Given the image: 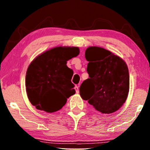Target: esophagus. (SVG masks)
I'll return each mask as SVG.
<instances>
[{
    "label": "esophagus",
    "instance_id": "1",
    "mask_svg": "<svg viewBox=\"0 0 150 150\" xmlns=\"http://www.w3.org/2000/svg\"><path fill=\"white\" fill-rule=\"evenodd\" d=\"M75 91H76V93H79V88L78 86H77V85L75 86Z\"/></svg>",
    "mask_w": 150,
    "mask_h": 150
}]
</instances>
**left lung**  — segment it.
I'll use <instances>...</instances> for the list:
<instances>
[{
	"instance_id": "1",
	"label": "left lung",
	"mask_w": 150,
	"mask_h": 150,
	"mask_svg": "<svg viewBox=\"0 0 150 150\" xmlns=\"http://www.w3.org/2000/svg\"><path fill=\"white\" fill-rule=\"evenodd\" d=\"M89 78L79 88L80 95L103 114L117 111L128 97L130 77L126 62L110 51L97 46L85 51Z\"/></svg>"
}]
</instances>
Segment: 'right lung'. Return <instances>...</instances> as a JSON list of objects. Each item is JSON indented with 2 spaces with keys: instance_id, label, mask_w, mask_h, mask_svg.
Segmentation results:
<instances>
[{
  "instance_id": "add662e5",
  "label": "right lung",
  "mask_w": 150,
  "mask_h": 150,
  "mask_svg": "<svg viewBox=\"0 0 150 150\" xmlns=\"http://www.w3.org/2000/svg\"><path fill=\"white\" fill-rule=\"evenodd\" d=\"M79 54L78 47L58 46L42 53L30 63L26 75V93L38 110L56 112L75 93L71 81L73 71L66 64Z\"/></svg>"
}]
</instances>
